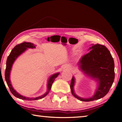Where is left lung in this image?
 <instances>
[{
    "label": "left lung",
    "mask_w": 122,
    "mask_h": 122,
    "mask_svg": "<svg viewBox=\"0 0 122 122\" xmlns=\"http://www.w3.org/2000/svg\"><path fill=\"white\" fill-rule=\"evenodd\" d=\"M90 50L80 59V68L86 75L98 82V87L94 95L89 98H82L76 95L73 86L75 82L72 77L71 89L73 95L81 101L90 102L102 98L108 94L115 78L114 61L110 51L104 45L97 44L90 47Z\"/></svg>",
    "instance_id": "left-lung-1"
}]
</instances>
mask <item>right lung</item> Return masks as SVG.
<instances>
[{
	"mask_svg": "<svg viewBox=\"0 0 122 122\" xmlns=\"http://www.w3.org/2000/svg\"><path fill=\"white\" fill-rule=\"evenodd\" d=\"M36 48L35 45L33 44H32V43H30V42H24L21 43V44L17 45L16 46H15L14 47L13 49H12L7 59L6 67L5 73V77L6 81L7 86L9 87L10 92H11V93L13 94L14 96H15L16 97L21 99V100L33 101V100H40V99L44 98V97L46 96L49 93L53 82L54 81V80L55 79V78L57 77V76H58L59 74V73L55 74H54V75H51V77H49V79L48 80V85H47V88H48V89H47V92L45 94H44L43 95L41 96L37 97H35V98L34 97L33 98L26 97L21 96V95L18 94V92H16L14 90V89L13 88V87H12V86L11 85V81H10V71H11L12 65H13L14 61L15 60L16 57H17L18 56H19V55L21 54V53H23L25 51H26L27 48Z\"/></svg>",
	"mask_w": 122,
	"mask_h": 122,
	"instance_id": "add662e5",
	"label": "right lung"
}]
</instances>
